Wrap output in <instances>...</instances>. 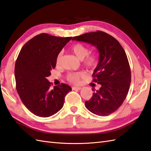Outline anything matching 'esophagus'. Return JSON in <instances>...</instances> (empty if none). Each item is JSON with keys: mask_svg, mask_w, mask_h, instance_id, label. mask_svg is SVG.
<instances>
[{"mask_svg": "<svg viewBox=\"0 0 151 151\" xmlns=\"http://www.w3.org/2000/svg\"><path fill=\"white\" fill-rule=\"evenodd\" d=\"M72 88V90H81V87H79V86H73Z\"/></svg>", "mask_w": 151, "mask_h": 151, "instance_id": "esophagus-1", "label": "esophagus"}]
</instances>
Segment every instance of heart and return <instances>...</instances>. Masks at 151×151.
<instances>
[{
    "mask_svg": "<svg viewBox=\"0 0 151 151\" xmlns=\"http://www.w3.org/2000/svg\"><path fill=\"white\" fill-rule=\"evenodd\" d=\"M71 51L74 53L79 59L83 60V64L87 68H93L96 66L98 62V57L93 53H88V48L85 45L82 43H75L71 48ZM63 58V52H60L57 55L55 59V65L59 67L61 65V59ZM86 73L83 71L72 72L68 73L66 76V79L68 82L73 84H79L81 82V79L85 78Z\"/></svg>",
    "mask_w": 151,
    "mask_h": 151,
    "instance_id": "heart-1",
    "label": "heart"
}]
</instances>
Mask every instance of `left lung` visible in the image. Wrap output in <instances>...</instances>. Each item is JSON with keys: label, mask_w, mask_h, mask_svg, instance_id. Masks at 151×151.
I'll use <instances>...</instances> for the list:
<instances>
[{"label": "left lung", "mask_w": 151, "mask_h": 151, "mask_svg": "<svg viewBox=\"0 0 151 151\" xmlns=\"http://www.w3.org/2000/svg\"><path fill=\"white\" fill-rule=\"evenodd\" d=\"M72 40L88 42L99 52L98 65L92 76L93 81L100 85L92 88L93 95L85 106L89 111L100 116L111 114L126 99L131 82V72L126 53L120 43L101 31L86 33Z\"/></svg>", "instance_id": "obj_1"}]
</instances>
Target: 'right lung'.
<instances>
[{
	"instance_id": "right-lung-1",
	"label": "right lung",
	"mask_w": 151,
	"mask_h": 151,
	"mask_svg": "<svg viewBox=\"0 0 151 151\" xmlns=\"http://www.w3.org/2000/svg\"><path fill=\"white\" fill-rule=\"evenodd\" d=\"M72 37H59L48 33L35 36L22 46L16 60V89L22 102L30 112L50 117L62 109L65 96L72 88L61 85L51 88L46 79L55 68L58 53Z\"/></svg>"
}]
</instances>
